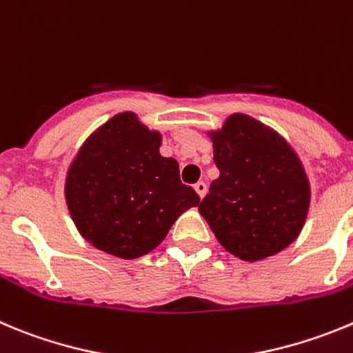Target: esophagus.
<instances>
[{
  "instance_id": "esophagus-1",
  "label": "esophagus",
  "mask_w": 353,
  "mask_h": 353,
  "mask_svg": "<svg viewBox=\"0 0 353 353\" xmlns=\"http://www.w3.org/2000/svg\"><path fill=\"white\" fill-rule=\"evenodd\" d=\"M194 189H196V192L199 194V198H205L208 187H206L205 182H198V183H196V185H194Z\"/></svg>"
}]
</instances>
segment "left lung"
<instances>
[{
  "label": "left lung",
  "mask_w": 353,
  "mask_h": 353,
  "mask_svg": "<svg viewBox=\"0 0 353 353\" xmlns=\"http://www.w3.org/2000/svg\"><path fill=\"white\" fill-rule=\"evenodd\" d=\"M208 134L221 174L199 213L236 257L255 263L282 252L301 232L312 196L294 148L245 113H232Z\"/></svg>",
  "instance_id": "8db88e82"
}]
</instances>
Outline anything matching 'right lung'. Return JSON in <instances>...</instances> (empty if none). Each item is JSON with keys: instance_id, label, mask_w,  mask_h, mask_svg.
<instances>
[{"instance_id": "1", "label": "right lung", "mask_w": 353, "mask_h": 353, "mask_svg": "<svg viewBox=\"0 0 353 353\" xmlns=\"http://www.w3.org/2000/svg\"><path fill=\"white\" fill-rule=\"evenodd\" d=\"M161 132L132 112L96 129L68 168L64 196L80 234L98 250L137 259L166 238L174 221L199 205L180 182L179 163L159 154Z\"/></svg>"}]
</instances>
